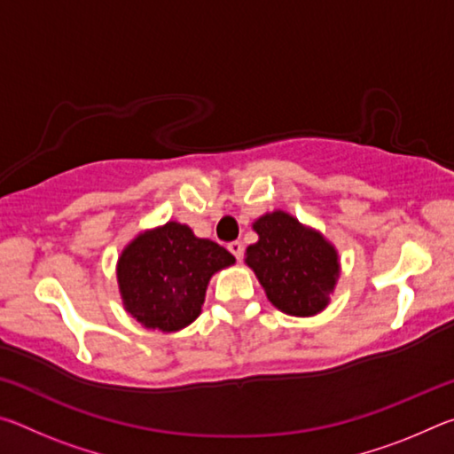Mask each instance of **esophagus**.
I'll return each instance as SVG.
<instances>
[{"label":"esophagus","instance_id":"34e87169","mask_svg":"<svg viewBox=\"0 0 454 454\" xmlns=\"http://www.w3.org/2000/svg\"><path fill=\"white\" fill-rule=\"evenodd\" d=\"M228 250L232 252V254L236 256V260H240L242 258V254H244V246H242V242H230L228 244Z\"/></svg>","mask_w":454,"mask_h":454}]
</instances>
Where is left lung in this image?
Returning a JSON list of instances; mask_svg holds the SVG:
<instances>
[{
    "mask_svg": "<svg viewBox=\"0 0 454 454\" xmlns=\"http://www.w3.org/2000/svg\"><path fill=\"white\" fill-rule=\"evenodd\" d=\"M258 242L246 248L244 262L262 284L266 298L290 317H317L326 309L340 276L336 246L320 230L284 210L252 222Z\"/></svg>",
    "mask_w": 454,
    "mask_h": 454,
    "instance_id": "8db88e82",
    "label": "left lung"
}]
</instances>
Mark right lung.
<instances>
[{"instance_id": "obj_1", "label": "right lung", "mask_w": 454, "mask_h": 454, "mask_svg": "<svg viewBox=\"0 0 454 454\" xmlns=\"http://www.w3.org/2000/svg\"><path fill=\"white\" fill-rule=\"evenodd\" d=\"M234 262L226 248L180 222L142 230L118 256L121 304L144 328L178 333L202 312L212 276Z\"/></svg>"}]
</instances>
